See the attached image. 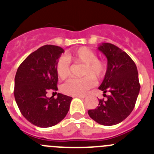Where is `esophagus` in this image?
<instances>
[{"label":"esophagus","mask_w":154,"mask_h":154,"mask_svg":"<svg viewBox=\"0 0 154 154\" xmlns=\"http://www.w3.org/2000/svg\"><path fill=\"white\" fill-rule=\"evenodd\" d=\"M75 97H79V98H81V99H84L85 97V96H75Z\"/></svg>","instance_id":"34e87169"}]
</instances>
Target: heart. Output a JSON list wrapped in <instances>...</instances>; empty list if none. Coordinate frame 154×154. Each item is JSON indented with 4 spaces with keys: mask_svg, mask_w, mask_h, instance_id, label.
I'll list each match as a JSON object with an SVG mask.
<instances>
[{
    "mask_svg": "<svg viewBox=\"0 0 154 154\" xmlns=\"http://www.w3.org/2000/svg\"><path fill=\"white\" fill-rule=\"evenodd\" d=\"M70 62L84 64L82 78L70 79L63 85V93L72 96H82L94 86L96 81L103 79L106 74L107 66L103 60L98 59L97 54L87 47H80L69 53L65 57H60L56 63V72L60 79L64 80L70 75Z\"/></svg>",
    "mask_w": 154,
    "mask_h": 154,
    "instance_id": "b5f03b06",
    "label": "heart"
}]
</instances>
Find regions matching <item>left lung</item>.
I'll list each match as a JSON object with an SVG mask.
<instances>
[{
  "label": "left lung",
  "mask_w": 154,
  "mask_h": 154,
  "mask_svg": "<svg viewBox=\"0 0 154 154\" xmlns=\"http://www.w3.org/2000/svg\"><path fill=\"white\" fill-rule=\"evenodd\" d=\"M98 50L107 58L106 74L98 88L106 98L100 99L98 106L88 113L100 125H114L126 119L135 106L140 88L138 72L132 59L116 45L103 43Z\"/></svg>",
  "instance_id": "1"
}]
</instances>
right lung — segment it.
I'll use <instances>...</instances> for the list:
<instances>
[{
	"label": "right lung",
	"mask_w": 154,
	"mask_h": 154,
	"mask_svg": "<svg viewBox=\"0 0 154 154\" xmlns=\"http://www.w3.org/2000/svg\"><path fill=\"white\" fill-rule=\"evenodd\" d=\"M64 50L55 45L39 48L24 60L15 76L14 97L22 115L33 125L54 126L62 121L69 109L71 97L57 94L48 97L49 91H57L56 63Z\"/></svg>",
	"instance_id": "add662e5"
}]
</instances>
